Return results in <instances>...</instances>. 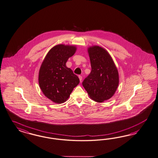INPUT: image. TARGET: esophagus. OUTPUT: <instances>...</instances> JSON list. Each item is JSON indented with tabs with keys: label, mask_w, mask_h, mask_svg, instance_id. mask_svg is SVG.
Here are the masks:
<instances>
[{
	"label": "esophagus",
	"mask_w": 158,
	"mask_h": 158,
	"mask_svg": "<svg viewBox=\"0 0 158 158\" xmlns=\"http://www.w3.org/2000/svg\"><path fill=\"white\" fill-rule=\"evenodd\" d=\"M79 78L80 81L81 82V81H82V77H81V75H79Z\"/></svg>",
	"instance_id": "obj_1"
}]
</instances>
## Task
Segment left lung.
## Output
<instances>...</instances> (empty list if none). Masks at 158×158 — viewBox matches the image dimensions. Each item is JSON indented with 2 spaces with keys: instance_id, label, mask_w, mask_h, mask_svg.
Listing matches in <instances>:
<instances>
[{
  "instance_id": "1",
  "label": "left lung",
  "mask_w": 158,
  "mask_h": 158,
  "mask_svg": "<svg viewBox=\"0 0 158 158\" xmlns=\"http://www.w3.org/2000/svg\"><path fill=\"white\" fill-rule=\"evenodd\" d=\"M91 71L82 82L90 97L98 102L111 98L119 85V74L112 58L98 46L88 48Z\"/></svg>"
}]
</instances>
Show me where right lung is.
<instances>
[{"label": "right lung", "mask_w": 158, "mask_h": 158, "mask_svg": "<svg viewBox=\"0 0 158 158\" xmlns=\"http://www.w3.org/2000/svg\"><path fill=\"white\" fill-rule=\"evenodd\" d=\"M73 46L58 44L53 47L44 58L39 73V84L43 94L55 103L67 100L79 83V79L66 66L68 58L75 54Z\"/></svg>", "instance_id": "right-lung-1"}]
</instances>
